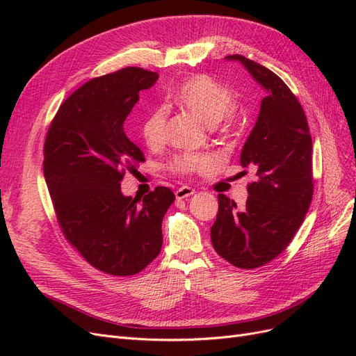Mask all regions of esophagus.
Here are the masks:
<instances>
[{
	"label": "esophagus",
	"mask_w": 356,
	"mask_h": 356,
	"mask_svg": "<svg viewBox=\"0 0 356 356\" xmlns=\"http://www.w3.org/2000/svg\"><path fill=\"white\" fill-rule=\"evenodd\" d=\"M195 188H191V187H187V186H182V187H179L177 191H175V196H177V199H186V197H188V196H191V195H195Z\"/></svg>",
	"instance_id": "34e87169"
}]
</instances>
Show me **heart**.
<instances>
[{
  "instance_id": "1",
  "label": "heart",
  "mask_w": 356,
  "mask_h": 356,
  "mask_svg": "<svg viewBox=\"0 0 356 356\" xmlns=\"http://www.w3.org/2000/svg\"><path fill=\"white\" fill-rule=\"evenodd\" d=\"M174 101L182 108L197 115L209 126L218 123L234 106V98L225 86L208 75L197 74L181 81L174 93ZM166 110L156 106L141 123V135L148 147H157L163 141ZM213 165L209 154H179L170 161V169L179 175H191L208 170Z\"/></svg>"
}]
</instances>
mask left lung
I'll use <instances>...</instances> for the list:
<instances>
[{"label": "left lung", "instance_id": "obj_1", "mask_svg": "<svg viewBox=\"0 0 356 356\" xmlns=\"http://www.w3.org/2000/svg\"><path fill=\"white\" fill-rule=\"evenodd\" d=\"M241 62L267 95L241 153V165L255 169L243 208L218 195L217 220L211 227L213 250L239 268L272 261L293 241L314 196L312 136L306 114L275 72L242 55Z\"/></svg>", "mask_w": 356, "mask_h": 356}]
</instances>
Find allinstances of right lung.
Masks as SVG:
<instances>
[{"instance_id": "add662e5", "label": "right lung", "mask_w": 356, "mask_h": 356, "mask_svg": "<svg viewBox=\"0 0 356 356\" xmlns=\"http://www.w3.org/2000/svg\"><path fill=\"white\" fill-rule=\"evenodd\" d=\"M157 79L129 67L84 83L62 102L44 141L42 170L63 234L86 261L114 276L136 275L159 255L161 220L175 200L168 187L143 199L120 187L126 170L145 161L124 120Z\"/></svg>"}]
</instances>
